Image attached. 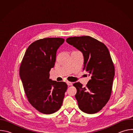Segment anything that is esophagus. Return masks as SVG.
<instances>
[{
  "mask_svg": "<svg viewBox=\"0 0 133 133\" xmlns=\"http://www.w3.org/2000/svg\"><path fill=\"white\" fill-rule=\"evenodd\" d=\"M67 84L68 86H71V85H72V83L71 82H67Z\"/></svg>",
  "mask_w": 133,
  "mask_h": 133,
  "instance_id": "obj_1",
  "label": "esophagus"
}]
</instances>
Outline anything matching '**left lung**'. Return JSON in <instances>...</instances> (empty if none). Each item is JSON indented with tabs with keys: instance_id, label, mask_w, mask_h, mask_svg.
<instances>
[{
	"instance_id": "left-lung-1",
	"label": "left lung",
	"mask_w": 133,
	"mask_h": 133,
	"mask_svg": "<svg viewBox=\"0 0 133 133\" xmlns=\"http://www.w3.org/2000/svg\"><path fill=\"white\" fill-rule=\"evenodd\" d=\"M66 42L83 52V70L91 78L85 87L79 82L73 84L77 89L78 107L84 112L96 113L105 106L111 93L115 67L109 51L104 44L88 36L69 37Z\"/></svg>"
}]
</instances>
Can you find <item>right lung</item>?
Listing matches in <instances>:
<instances>
[{
  "instance_id": "add662e5",
  "label": "right lung",
  "mask_w": 133,
  "mask_h": 133,
  "mask_svg": "<svg viewBox=\"0 0 133 133\" xmlns=\"http://www.w3.org/2000/svg\"><path fill=\"white\" fill-rule=\"evenodd\" d=\"M64 41L62 38H45L34 42L27 49L20 66V77L28 102L45 114L59 109L67 89L66 83L49 79L57 50Z\"/></svg>"
}]
</instances>
